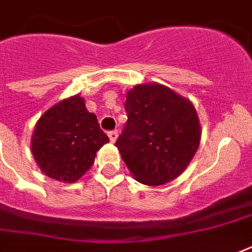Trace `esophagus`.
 I'll list each match as a JSON object with an SVG mask.
<instances>
[{
  "instance_id": "1",
  "label": "esophagus",
  "mask_w": 252,
  "mask_h": 252,
  "mask_svg": "<svg viewBox=\"0 0 252 252\" xmlns=\"http://www.w3.org/2000/svg\"><path fill=\"white\" fill-rule=\"evenodd\" d=\"M108 137H110L111 142L116 141V138H118V132L116 130H110L108 132Z\"/></svg>"
}]
</instances>
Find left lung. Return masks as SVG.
<instances>
[{
    "instance_id": "8db88e82",
    "label": "left lung",
    "mask_w": 252,
    "mask_h": 252,
    "mask_svg": "<svg viewBox=\"0 0 252 252\" xmlns=\"http://www.w3.org/2000/svg\"><path fill=\"white\" fill-rule=\"evenodd\" d=\"M128 120L115 145L133 176L159 186L184 171L200 144V124L188 99L158 84L137 85L124 103Z\"/></svg>"
}]
</instances>
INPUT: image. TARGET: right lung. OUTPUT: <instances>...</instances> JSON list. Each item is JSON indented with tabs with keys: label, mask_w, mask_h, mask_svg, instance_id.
Here are the masks:
<instances>
[{
	"label": "right lung",
	"mask_w": 252,
	"mask_h": 252,
	"mask_svg": "<svg viewBox=\"0 0 252 252\" xmlns=\"http://www.w3.org/2000/svg\"><path fill=\"white\" fill-rule=\"evenodd\" d=\"M108 141L96 116L76 95L43 114L33 130L31 150L45 175L74 183L93 166L96 152Z\"/></svg>",
	"instance_id": "add662e5"
}]
</instances>
